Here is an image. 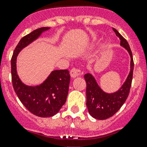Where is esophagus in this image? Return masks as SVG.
I'll return each instance as SVG.
<instances>
[{"label":"esophagus","mask_w":147,"mask_h":147,"mask_svg":"<svg viewBox=\"0 0 147 147\" xmlns=\"http://www.w3.org/2000/svg\"><path fill=\"white\" fill-rule=\"evenodd\" d=\"M80 75V70L79 69H77V68H73L70 70V75L71 78H75L77 77H78Z\"/></svg>","instance_id":"esophagus-1"}]
</instances>
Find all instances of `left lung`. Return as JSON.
Listing matches in <instances>:
<instances>
[{"mask_svg":"<svg viewBox=\"0 0 147 147\" xmlns=\"http://www.w3.org/2000/svg\"><path fill=\"white\" fill-rule=\"evenodd\" d=\"M117 36L120 40V45L124 47L130 56V70L127 79L116 92H106L100 87L95 78L91 73H87L84 78L87 83V102L86 105L90 115L97 119H106L113 116L121 108L129 94L134 69L132 53L127 41L121 34L113 28Z\"/></svg>","mask_w":147,"mask_h":147,"instance_id":"obj_1","label":"left lung"}]
</instances>
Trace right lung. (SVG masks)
I'll return each mask as SVG.
<instances>
[{"mask_svg":"<svg viewBox=\"0 0 147 147\" xmlns=\"http://www.w3.org/2000/svg\"><path fill=\"white\" fill-rule=\"evenodd\" d=\"M50 28H38L23 37L16 46L11 59L12 82L15 92L31 113L40 117L54 116L65 105L70 81L69 71L67 69L53 70L43 82L36 86H29L24 84L19 78L16 63L20 52L38 39Z\"/></svg>","mask_w":147,"mask_h":147,"instance_id":"1","label":"right lung"}]
</instances>
